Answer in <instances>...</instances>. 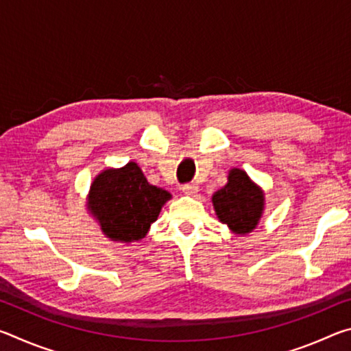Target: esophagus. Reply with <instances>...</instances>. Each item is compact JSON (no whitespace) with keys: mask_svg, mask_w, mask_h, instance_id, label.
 Segmentation results:
<instances>
[{"mask_svg":"<svg viewBox=\"0 0 351 351\" xmlns=\"http://www.w3.org/2000/svg\"><path fill=\"white\" fill-rule=\"evenodd\" d=\"M182 192L186 195H195L198 192V184L197 182H189L182 186Z\"/></svg>","mask_w":351,"mask_h":351,"instance_id":"obj_1","label":"esophagus"}]
</instances>
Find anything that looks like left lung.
<instances>
[{"instance_id":"1","label":"left lung","mask_w":351,"mask_h":351,"mask_svg":"<svg viewBox=\"0 0 351 351\" xmlns=\"http://www.w3.org/2000/svg\"><path fill=\"white\" fill-rule=\"evenodd\" d=\"M219 221L228 224L234 234H249L257 228L265 209V197L245 170L229 171L228 184L212 197Z\"/></svg>"}]
</instances>
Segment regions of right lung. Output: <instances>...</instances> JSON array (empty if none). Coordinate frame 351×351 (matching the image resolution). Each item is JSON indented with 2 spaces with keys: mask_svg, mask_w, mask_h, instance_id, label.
Returning <instances> with one entry per match:
<instances>
[{
  "mask_svg": "<svg viewBox=\"0 0 351 351\" xmlns=\"http://www.w3.org/2000/svg\"><path fill=\"white\" fill-rule=\"evenodd\" d=\"M171 195L152 186L136 162L99 173L88 193V210L112 241L132 243L147 235Z\"/></svg>",
  "mask_w": 351,
  "mask_h": 351,
  "instance_id": "add662e5",
  "label": "right lung"
}]
</instances>
